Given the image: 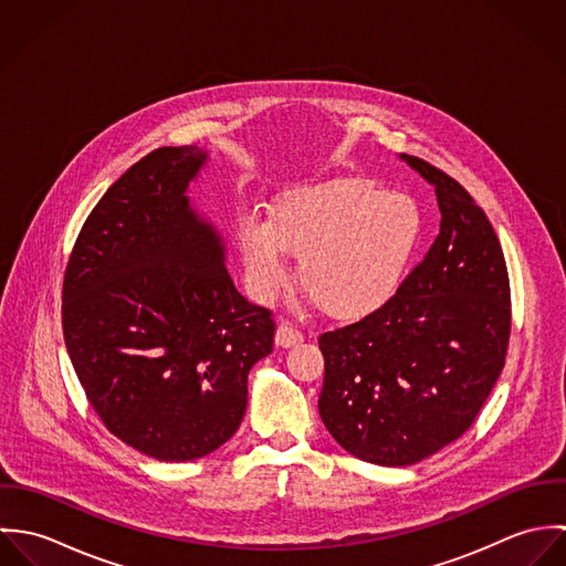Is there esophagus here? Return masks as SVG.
Instances as JSON below:
<instances>
[{"label":"esophagus","instance_id":"obj_1","mask_svg":"<svg viewBox=\"0 0 566 566\" xmlns=\"http://www.w3.org/2000/svg\"><path fill=\"white\" fill-rule=\"evenodd\" d=\"M303 337H305L303 331L296 328L294 324L283 323L279 324V328H276V344L283 348H290V346L303 342Z\"/></svg>","mask_w":566,"mask_h":566}]
</instances>
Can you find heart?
Returning a JSON list of instances; mask_svg holds the SVG:
<instances>
[{"instance_id":"1","label":"heart","mask_w":566,"mask_h":566,"mask_svg":"<svg viewBox=\"0 0 566 566\" xmlns=\"http://www.w3.org/2000/svg\"><path fill=\"white\" fill-rule=\"evenodd\" d=\"M422 233L424 216L411 196L361 176L287 189L268 220L252 211L238 220L256 298L270 301L287 283L292 250L305 292L342 321L364 318L399 292Z\"/></svg>"}]
</instances>
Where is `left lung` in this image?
Here are the masks:
<instances>
[{
    "label": "left lung",
    "instance_id": "1",
    "mask_svg": "<svg viewBox=\"0 0 566 566\" xmlns=\"http://www.w3.org/2000/svg\"><path fill=\"white\" fill-rule=\"evenodd\" d=\"M405 159L436 187L440 233L384 307L318 337L324 427L381 467L416 464L475 422L512 328L507 265L484 211L447 171Z\"/></svg>",
    "mask_w": 566,
    "mask_h": 566
}]
</instances>
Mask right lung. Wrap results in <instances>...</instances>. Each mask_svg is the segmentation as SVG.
I'll use <instances>...</instances> for the list:
<instances>
[{
	"instance_id": "obj_1",
	"label": "right lung",
	"mask_w": 566,
	"mask_h": 566,
	"mask_svg": "<svg viewBox=\"0 0 566 566\" xmlns=\"http://www.w3.org/2000/svg\"><path fill=\"white\" fill-rule=\"evenodd\" d=\"M207 155L165 146L93 207L63 281V335L104 427L161 462L220 449L240 427L272 312L248 303L213 229L185 198Z\"/></svg>"
}]
</instances>
